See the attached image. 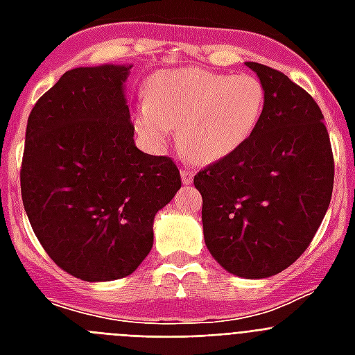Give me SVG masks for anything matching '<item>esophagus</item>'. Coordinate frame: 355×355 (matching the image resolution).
<instances>
[{"mask_svg": "<svg viewBox=\"0 0 355 355\" xmlns=\"http://www.w3.org/2000/svg\"><path fill=\"white\" fill-rule=\"evenodd\" d=\"M180 178H182L184 184H191V182H193V171L184 167L182 171H180Z\"/></svg>", "mask_w": 355, "mask_h": 355, "instance_id": "1", "label": "esophagus"}]
</instances>
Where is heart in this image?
Wrapping results in <instances>:
<instances>
[{
    "label": "heart",
    "mask_w": 355,
    "mask_h": 355,
    "mask_svg": "<svg viewBox=\"0 0 355 355\" xmlns=\"http://www.w3.org/2000/svg\"><path fill=\"white\" fill-rule=\"evenodd\" d=\"M265 86L250 73L186 68L160 73L141 99L134 125L150 145H164L177 129L178 149L189 160L214 164L241 149L265 110Z\"/></svg>",
    "instance_id": "heart-1"
}]
</instances>
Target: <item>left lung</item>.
I'll return each mask as SVG.
<instances>
[{
	"label": "left lung",
	"mask_w": 355,
	"mask_h": 355,
	"mask_svg": "<svg viewBox=\"0 0 355 355\" xmlns=\"http://www.w3.org/2000/svg\"><path fill=\"white\" fill-rule=\"evenodd\" d=\"M265 86V110L241 149L195 175L205 243L223 269L248 280L295 263L319 230L334 189L324 116L282 71L245 62Z\"/></svg>",
	"instance_id": "8db88e82"
}]
</instances>
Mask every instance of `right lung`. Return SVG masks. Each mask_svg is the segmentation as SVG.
I'll list each match as a JSON object with an SVG mask.
<instances>
[{
    "label": "right lung",
    "mask_w": 355,
    "mask_h": 355,
    "mask_svg": "<svg viewBox=\"0 0 355 355\" xmlns=\"http://www.w3.org/2000/svg\"><path fill=\"white\" fill-rule=\"evenodd\" d=\"M130 68L69 69L27 119L25 214L49 258L85 282L132 275L153 248L155 216L182 184L171 158L134 144Z\"/></svg>",
    "instance_id": "add662e5"
}]
</instances>
